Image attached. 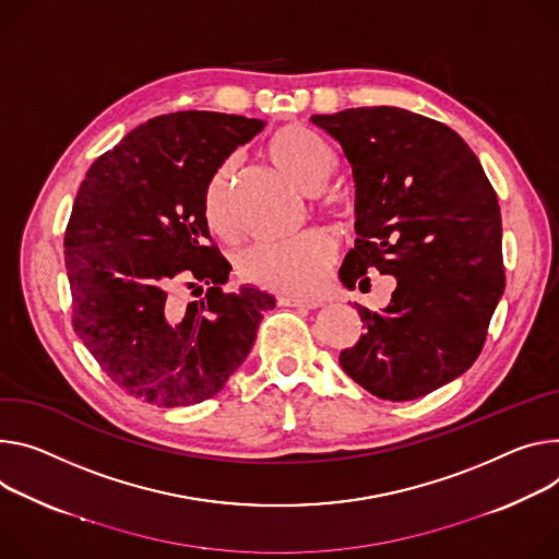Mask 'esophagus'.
<instances>
[{
	"label": "esophagus",
	"mask_w": 559,
	"mask_h": 559,
	"mask_svg": "<svg viewBox=\"0 0 559 559\" xmlns=\"http://www.w3.org/2000/svg\"><path fill=\"white\" fill-rule=\"evenodd\" d=\"M278 306L298 308V310H317L323 306V302L317 298H302V296H278Z\"/></svg>",
	"instance_id": "obj_1"
}]
</instances>
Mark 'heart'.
Returning <instances> with one entry per match:
<instances>
[{
	"instance_id": "obj_1",
	"label": "heart",
	"mask_w": 559,
	"mask_h": 559,
	"mask_svg": "<svg viewBox=\"0 0 559 559\" xmlns=\"http://www.w3.org/2000/svg\"><path fill=\"white\" fill-rule=\"evenodd\" d=\"M267 156L300 191L317 193L332 176L334 156L330 146L306 127L287 124L267 142ZM231 165H221L202 191V216L218 236H231ZM334 240L325 231H308L302 236L276 242H263L247 249L238 272L245 281L292 294L317 292L334 261Z\"/></svg>"
}]
</instances>
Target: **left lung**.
Instances as JSON below:
<instances>
[{"instance_id":"left-lung-1","label":"left lung","mask_w":559,"mask_h":559,"mask_svg":"<svg viewBox=\"0 0 559 559\" xmlns=\"http://www.w3.org/2000/svg\"><path fill=\"white\" fill-rule=\"evenodd\" d=\"M352 167L357 240L343 287L396 278L381 312L357 306L366 332L341 352L349 379L388 401H413L462 377L479 357L503 294L501 214L460 133L399 107L312 116Z\"/></svg>"}]
</instances>
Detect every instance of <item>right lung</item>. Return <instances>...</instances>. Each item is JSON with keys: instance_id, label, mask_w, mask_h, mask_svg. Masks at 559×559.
<instances>
[{"instance_id": "obj_1", "label": "right lung", "mask_w": 559, "mask_h": 559, "mask_svg": "<svg viewBox=\"0 0 559 559\" xmlns=\"http://www.w3.org/2000/svg\"><path fill=\"white\" fill-rule=\"evenodd\" d=\"M263 129V120L214 111L158 116L86 171L64 236L73 328L135 399L182 408L214 396L276 306L253 285L223 292L231 265L202 216L210 176ZM182 282L211 289L182 309Z\"/></svg>"}]
</instances>
